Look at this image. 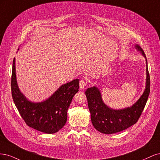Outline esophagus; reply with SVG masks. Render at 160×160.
<instances>
[{"instance_id": "1", "label": "esophagus", "mask_w": 160, "mask_h": 160, "mask_svg": "<svg viewBox=\"0 0 160 160\" xmlns=\"http://www.w3.org/2000/svg\"><path fill=\"white\" fill-rule=\"evenodd\" d=\"M86 81H85L84 80H81L79 81V88L81 89H84L85 87H86Z\"/></svg>"}]
</instances>
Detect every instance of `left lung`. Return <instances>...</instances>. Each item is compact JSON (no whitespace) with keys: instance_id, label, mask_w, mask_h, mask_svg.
I'll use <instances>...</instances> for the list:
<instances>
[{"instance_id":"left-lung-1","label":"left lung","mask_w":160,"mask_h":160,"mask_svg":"<svg viewBox=\"0 0 160 160\" xmlns=\"http://www.w3.org/2000/svg\"><path fill=\"white\" fill-rule=\"evenodd\" d=\"M135 48L146 59V88L138 100L132 106L120 109H114L106 105L102 99L101 93L95 86L88 88L85 95L88 101L91 119L94 128L99 132L112 134L128 129L138 122L148 99L150 91V78L148 69V61L144 51L139 45Z\"/></svg>"}]
</instances>
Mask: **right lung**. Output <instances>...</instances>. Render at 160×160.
Returning <instances> with one entry per match:
<instances>
[{"label": "right lung", "mask_w": 160, "mask_h": 160, "mask_svg": "<svg viewBox=\"0 0 160 160\" xmlns=\"http://www.w3.org/2000/svg\"><path fill=\"white\" fill-rule=\"evenodd\" d=\"M79 82L78 79L72 80L60 86L46 100L32 102L23 95L18 88L15 57L13 59L11 91L14 103L28 126L39 132L48 134L55 133L65 125L67 110L72 98L79 91Z\"/></svg>", "instance_id": "obj_1"}]
</instances>
